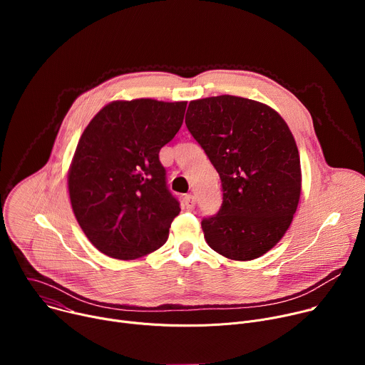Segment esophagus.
Listing matches in <instances>:
<instances>
[{"label":"esophagus","instance_id":"esophagus-1","mask_svg":"<svg viewBox=\"0 0 365 365\" xmlns=\"http://www.w3.org/2000/svg\"><path fill=\"white\" fill-rule=\"evenodd\" d=\"M183 205L187 211H193L195 206H196V200H195V196L193 195H186L183 197Z\"/></svg>","mask_w":365,"mask_h":365}]
</instances>
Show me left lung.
<instances>
[{"mask_svg":"<svg viewBox=\"0 0 365 365\" xmlns=\"http://www.w3.org/2000/svg\"><path fill=\"white\" fill-rule=\"evenodd\" d=\"M185 123L222 186L220 211L202 220L206 242L240 262L266 254L289 230L300 197L287 124L264 103L232 95L192 101Z\"/></svg>","mask_w":365,"mask_h":365,"instance_id":"left-lung-1","label":"left lung"}]
</instances>
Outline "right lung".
I'll return each mask as SVG.
<instances>
[{"instance_id":"add662e5","label":"right lung","mask_w":365,"mask_h":365,"mask_svg":"<svg viewBox=\"0 0 365 365\" xmlns=\"http://www.w3.org/2000/svg\"><path fill=\"white\" fill-rule=\"evenodd\" d=\"M186 102L115 101L85 128L69 170L73 214L103 254L134 259L160 248L180 212L159 160Z\"/></svg>"}]
</instances>
